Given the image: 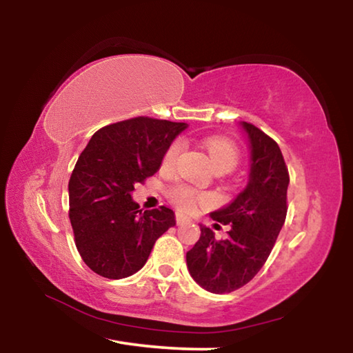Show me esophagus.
Here are the masks:
<instances>
[{"instance_id": "1", "label": "esophagus", "mask_w": 353, "mask_h": 353, "mask_svg": "<svg viewBox=\"0 0 353 353\" xmlns=\"http://www.w3.org/2000/svg\"><path fill=\"white\" fill-rule=\"evenodd\" d=\"M176 223H177L179 225L190 224V223H191V219H190L188 216H185V214H182V213H177V214H176Z\"/></svg>"}]
</instances>
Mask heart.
I'll return each mask as SVG.
<instances>
[{"mask_svg": "<svg viewBox=\"0 0 353 353\" xmlns=\"http://www.w3.org/2000/svg\"><path fill=\"white\" fill-rule=\"evenodd\" d=\"M205 149L208 152L214 170H225L227 172L232 171L238 163V149L235 148L234 143L224 139H208L205 140ZM181 151V145L179 141L172 143V145L166 149L163 155L162 166L163 168H171L174 165L177 154ZM171 199L174 204L181 208V210L190 212L198 204H204L208 201V196L204 193H198V191L187 187V185H176L171 190Z\"/></svg>", "mask_w": 353, "mask_h": 353, "instance_id": "1", "label": "heart"}]
</instances>
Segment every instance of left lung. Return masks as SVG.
Wrapping results in <instances>:
<instances>
[{"label": "left lung", "mask_w": 353, "mask_h": 353, "mask_svg": "<svg viewBox=\"0 0 353 353\" xmlns=\"http://www.w3.org/2000/svg\"><path fill=\"white\" fill-rule=\"evenodd\" d=\"M249 143L248 183L229 204L210 213L229 225L227 238L201 225V236L187 252L190 276L202 288L224 294L246 285L261 270L286 218L290 176L276 141L259 128L240 121Z\"/></svg>", "instance_id": "1"}]
</instances>
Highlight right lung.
I'll return each mask as SVG.
<instances>
[{
    "label": "right lung",
    "mask_w": 353,
    "mask_h": 353,
    "mask_svg": "<svg viewBox=\"0 0 353 353\" xmlns=\"http://www.w3.org/2000/svg\"><path fill=\"white\" fill-rule=\"evenodd\" d=\"M187 123L139 117L99 129L70 177V221L76 248L93 272L124 279L140 271L154 243L176 225L168 207L143 212L134 185L155 174Z\"/></svg>",
    "instance_id": "right-lung-1"
}]
</instances>
